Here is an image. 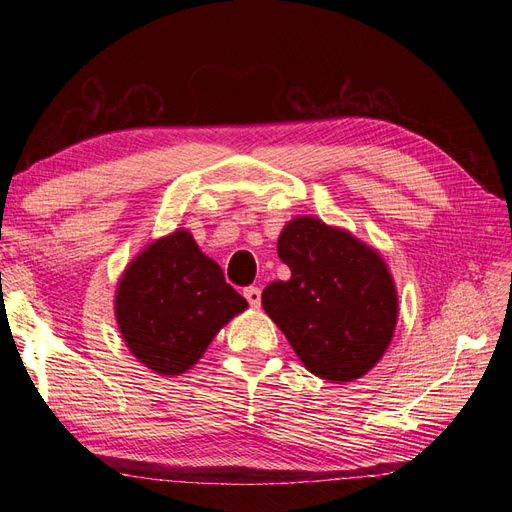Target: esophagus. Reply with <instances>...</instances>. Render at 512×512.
<instances>
[{"mask_svg": "<svg viewBox=\"0 0 512 512\" xmlns=\"http://www.w3.org/2000/svg\"><path fill=\"white\" fill-rule=\"evenodd\" d=\"M245 299H247V303H250L254 309H258L260 307V288H254V286H250V288H245Z\"/></svg>", "mask_w": 512, "mask_h": 512, "instance_id": "34e87169", "label": "esophagus"}]
</instances>
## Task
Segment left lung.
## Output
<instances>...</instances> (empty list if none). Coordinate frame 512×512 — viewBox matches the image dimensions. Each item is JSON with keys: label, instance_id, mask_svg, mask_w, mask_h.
Returning <instances> with one entry per match:
<instances>
[{"label": "left lung", "instance_id": "left-lung-1", "mask_svg": "<svg viewBox=\"0 0 512 512\" xmlns=\"http://www.w3.org/2000/svg\"><path fill=\"white\" fill-rule=\"evenodd\" d=\"M288 282L262 290V307L314 376L352 382L389 348L397 288L378 250L314 215L292 218L277 239Z\"/></svg>", "mask_w": 512, "mask_h": 512}]
</instances>
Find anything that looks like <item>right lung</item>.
Listing matches in <instances>:
<instances>
[{
  "label": "right lung",
  "mask_w": 512,
  "mask_h": 512,
  "mask_svg": "<svg viewBox=\"0 0 512 512\" xmlns=\"http://www.w3.org/2000/svg\"><path fill=\"white\" fill-rule=\"evenodd\" d=\"M245 309L247 301L185 228L138 252L115 290L123 342L160 376L192 369L224 324Z\"/></svg>",
  "instance_id": "add662e5"
}]
</instances>
